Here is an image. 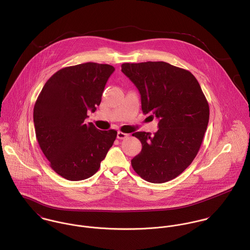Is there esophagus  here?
Returning a JSON list of instances; mask_svg holds the SVG:
<instances>
[{"mask_svg":"<svg viewBox=\"0 0 250 250\" xmlns=\"http://www.w3.org/2000/svg\"><path fill=\"white\" fill-rule=\"evenodd\" d=\"M128 136V134L126 133H124V132H121V131H118L117 133V138L122 140V139L126 138Z\"/></svg>","mask_w":250,"mask_h":250,"instance_id":"34e87169","label":"esophagus"}]
</instances>
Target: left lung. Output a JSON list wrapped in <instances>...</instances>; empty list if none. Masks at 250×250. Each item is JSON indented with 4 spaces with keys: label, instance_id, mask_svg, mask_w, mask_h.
Masks as SVG:
<instances>
[{
    "label": "left lung",
    "instance_id": "1",
    "mask_svg": "<svg viewBox=\"0 0 250 250\" xmlns=\"http://www.w3.org/2000/svg\"><path fill=\"white\" fill-rule=\"evenodd\" d=\"M122 72L141 95L142 111L158 120V130L135 132L142 150L133 169L151 183H164L191 165L209 122V104L194 75L163 61L124 63Z\"/></svg>",
    "mask_w": 250,
    "mask_h": 250
}]
</instances>
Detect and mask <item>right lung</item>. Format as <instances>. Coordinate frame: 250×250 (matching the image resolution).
<instances>
[{
  "instance_id": "right-lung-1",
  "label": "right lung",
  "mask_w": 250,
  "mask_h": 250,
  "mask_svg": "<svg viewBox=\"0 0 250 250\" xmlns=\"http://www.w3.org/2000/svg\"><path fill=\"white\" fill-rule=\"evenodd\" d=\"M115 68L87 62L63 68L45 83L33 108L38 144L60 176L79 181L94 175L111 147L117 131L85 124L96 111Z\"/></svg>"
}]
</instances>
